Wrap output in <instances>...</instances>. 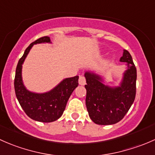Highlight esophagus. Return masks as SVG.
<instances>
[{"mask_svg":"<svg viewBox=\"0 0 155 155\" xmlns=\"http://www.w3.org/2000/svg\"><path fill=\"white\" fill-rule=\"evenodd\" d=\"M79 85H85V83H86V80H85V78L83 76H79Z\"/></svg>","mask_w":155,"mask_h":155,"instance_id":"obj_1","label":"esophagus"}]
</instances>
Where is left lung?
<instances>
[{
	"label": "left lung",
	"mask_w": 155,
	"mask_h": 155,
	"mask_svg": "<svg viewBox=\"0 0 155 155\" xmlns=\"http://www.w3.org/2000/svg\"><path fill=\"white\" fill-rule=\"evenodd\" d=\"M121 62H126L127 68L118 87L103 83L101 76L92 72L85 73L87 85V110L91 119L97 124L109 125L121 121L130 109L136 96L137 68L129 51L124 50Z\"/></svg>",
	"instance_id": "left-lung-1"
}]
</instances>
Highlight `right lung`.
<instances>
[{
    "mask_svg": "<svg viewBox=\"0 0 155 155\" xmlns=\"http://www.w3.org/2000/svg\"><path fill=\"white\" fill-rule=\"evenodd\" d=\"M44 43H51L49 37H40L26 48L17 64L14 87L18 103L26 115L34 121L48 123L56 121L62 115L70 95L79 85V76L64 79L57 86L46 93L37 94L27 90L21 77L22 64L32 46Z\"/></svg>",
    "mask_w": 155,
    "mask_h": 155,
    "instance_id": "obj_1",
    "label": "right lung"
}]
</instances>
